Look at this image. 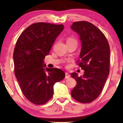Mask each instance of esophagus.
<instances>
[{"instance_id":"esophagus-1","label":"esophagus","mask_w":123,"mask_h":123,"mask_svg":"<svg viewBox=\"0 0 123 123\" xmlns=\"http://www.w3.org/2000/svg\"><path fill=\"white\" fill-rule=\"evenodd\" d=\"M65 79H68V78H70V75L69 74V73H67H67H65Z\"/></svg>"}]
</instances>
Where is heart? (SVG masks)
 <instances>
[{
  "label": "heart",
  "instance_id": "1",
  "mask_svg": "<svg viewBox=\"0 0 123 123\" xmlns=\"http://www.w3.org/2000/svg\"><path fill=\"white\" fill-rule=\"evenodd\" d=\"M68 42H76L77 43V41L73 38H68L67 41V43H68Z\"/></svg>",
  "mask_w": 123,
  "mask_h": 123
}]
</instances>
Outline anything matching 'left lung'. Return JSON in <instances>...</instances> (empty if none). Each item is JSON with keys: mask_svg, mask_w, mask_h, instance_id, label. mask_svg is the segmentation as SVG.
Instances as JSON below:
<instances>
[{"mask_svg": "<svg viewBox=\"0 0 123 123\" xmlns=\"http://www.w3.org/2000/svg\"><path fill=\"white\" fill-rule=\"evenodd\" d=\"M71 28L80 36L82 48L78 65L85 70L82 76L71 74L77 82L71 95L77 101L90 103L100 95L108 77L110 46L104 33L88 22H75Z\"/></svg>", "mask_w": 123, "mask_h": 123, "instance_id": "left-lung-1", "label": "left lung"}]
</instances>
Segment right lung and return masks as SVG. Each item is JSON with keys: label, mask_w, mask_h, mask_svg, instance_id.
<instances>
[{"label": "right lung", "mask_w": 123, "mask_h": 123, "mask_svg": "<svg viewBox=\"0 0 123 123\" xmlns=\"http://www.w3.org/2000/svg\"><path fill=\"white\" fill-rule=\"evenodd\" d=\"M64 29L63 25L38 22L28 26L18 37L13 53L14 73L22 93L36 105L52 98L54 85L63 80L58 68H45V57Z\"/></svg>", "instance_id": "add662e5"}]
</instances>
